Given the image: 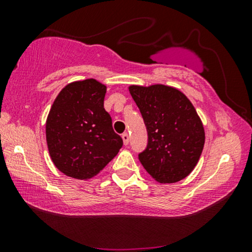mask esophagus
I'll use <instances>...</instances> for the list:
<instances>
[{
	"label": "esophagus",
	"mask_w": 252,
	"mask_h": 252,
	"mask_svg": "<svg viewBox=\"0 0 252 252\" xmlns=\"http://www.w3.org/2000/svg\"><path fill=\"white\" fill-rule=\"evenodd\" d=\"M122 137H123L124 144H125V146H127V144H128V142H129V135L127 133H124L123 135H122Z\"/></svg>",
	"instance_id": "esophagus-1"
}]
</instances>
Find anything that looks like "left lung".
<instances>
[{
	"instance_id": "8db88e82",
	"label": "left lung",
	"mask_w": 252,
	"mask_h": 252,
	"mask_svg": "<svg viewBox=\"0 0 252 252\" xmlns=\"http://www.w3.org/2000/svg\"><path fill=\"white\" fill-rule=\"evenodd\" d=\"M128 91L148 130L139 159L153 179L174 184L197 165L205 143L204 126L187 96L171 86L130 85Z\"/></svg>"
}]
</instances>
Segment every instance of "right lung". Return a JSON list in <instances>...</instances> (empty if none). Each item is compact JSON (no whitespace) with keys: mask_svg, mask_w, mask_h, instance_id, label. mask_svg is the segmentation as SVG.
Returning a JSON list of instances; mask_svg holds the SVG:
<instances>
[{"mask_svg":"<svg viewBox=\"0 0 252 252\" xmlns=\"http://www.w3.org/2000/svg\"><path fill=\"white\" fill-rule=\"evenodd\" d=\"M106 86L96 79L67 84L51 105L46 139L51 160L67 177L88 180L123 147L104 109Z\"/></svg>","mask_w":252,"mask_h":252,"instance_id":"1","label":"right lung"}]
</instances>
